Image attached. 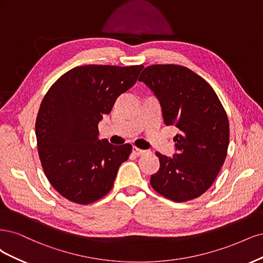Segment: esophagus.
Returning <instances> with one entry per match:
<instances>
[{
    "instance_id": "34e87169",
    "label": "esophagus",
    "mask_w": 263,
    "mask_h": 263,
    "mask_svg": "<svg viewBox=\"0 0 263 263\" xmlns=\"http://www.w3.org/2000/svg\"><path fill=\"white\" fill-rule=\"evenodd\" d=\"M132 153L134 154V155H137V156H141V155H144L146 153V151H144V149H141V148H139V147H137V146H133V148H132Z\"/></svg>"
}]
</instances>
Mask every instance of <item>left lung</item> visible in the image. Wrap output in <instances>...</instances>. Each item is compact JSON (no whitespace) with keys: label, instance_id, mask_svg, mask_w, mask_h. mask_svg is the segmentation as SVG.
Listing matches in <instances>:
<instances>
[{"label":"left lung","instance_id":"8db88e82","mask_svg":"<svg viewBox=\"0 0 263 263\" xmlns=\"http://www.w3.org/2000/svg\"><path fill=\"white\" fill-rule=\"evenodd\" d=\"M139 81L157 97L164 123L179 130L174 156L156 153L160 166L151 176L152 187L175 202L200 197L214 182L227 155L230 123L224 107L206 81L181 65H149Z\"/></svg>","mask_w":263,"mask_h":263}]
</instances>
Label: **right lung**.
<instances>
[{"instance_id":"obj_1","label":"right lung","mask_w":263,"mask_h":263,"mask_svg":"<svg viewBox=\"0 0 263 263\" xmlns=\"http://www.w3.org/2000/svg\"><path fill=\"white\" fill-rule=\"evenodd\" d=\"M143 65H83L49 88L36 120L38 154L46 177L65 199L89 204L111 190L130 144L98 139V123L130 89Z\"/></svg>"}]
</instances>
